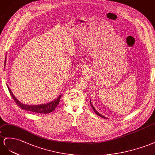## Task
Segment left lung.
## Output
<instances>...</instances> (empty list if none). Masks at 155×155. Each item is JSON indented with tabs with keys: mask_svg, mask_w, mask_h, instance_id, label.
<instances>
[{
	"mask_svg": "<svg viewBox=\"0 0 155 155\" xmlns=\"http://www.w3.org/2000/svg\"><path fill=\"white\" fill-rule=\"evenodd\" d=\"M90 104H91V107H92V108H93V110H94V112H95V113L97 114V115H98V116H100V117H103V118H104V119H107V117H104V116H103V115L102 114H99L98 112H97V110H95V108H94V106H93V104H91V101H90Z\"/></svg>",
	"mask_w": 155,
	"mask_h": 155,
	"instance_id": "left-lung-1",
	"label": "left lung"
}]
</instances>
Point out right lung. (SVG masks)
I'll return each instance as SVG.
<instances>
[{"instance_id":"1","label":"right lung","mask_w":155,"mask_h":155,"mask_svg":"<svg viewBox=\"0 0 155 155\" xmlns=\"http://www.w3.org/2000/svg\"><path fill=\"white\" fill-rule=\"evenodd\" d=\"M6 57L5 58V64H4V65H6ZM7 87L8 88L9 91L10 93L11 96L15 101L17 105L19 106L21 109L27 110V111H30L31 112H34L37 114H44L51 113L53 111V110H54L56 107H57V106L60 103V99L61 98V95H59L58 97V98L47 104H38V105H27V104H25L23 103H21L20 101L17 100L15 98V97L14 95V94H12L11 90L10 89V87H8V85H7Z\"/></svg>"}]
</instances>
